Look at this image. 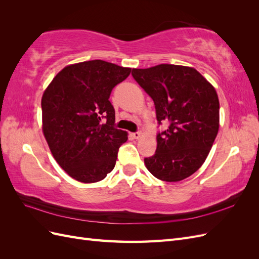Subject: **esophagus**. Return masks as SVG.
Here are the masks:
<instances>
[{
	"instance_id": "esophagus-1",
	"label": "esophagus",
	"mask_w": 259,
	"mask_h": 259,
	"mask_svg": "<svg viewBox=\"0 0 259 259\" xmlns=\"http://www.w3.org/2000/svg\"><path fill=\"white\" fill-rule=\"evenodd\" d=\"M131 136L134 138V139H139L140 137H142V133L140 132H137V133H132Z\"/></svg>"
}]
</instances>
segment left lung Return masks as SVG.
<instances>
[{
	"instance_id": "1",
	"label": "left lung",
	"mask_w": 259,
	"mask_h": 259,
	"mask_svg": "<svg viewBox=\"0 0 259 259\" xmlns=\"http://www.w3.org/2000/svg\"><path fill=\"white\" fill-rule=\"evenodd\" d=\"M132 75L150 96L159 123L156 150L145 159L150 173L167 183L180 182L205 162L219 130L216 90L192 67L162 64L133 69Z\"/></svg>"
}]
</instances>
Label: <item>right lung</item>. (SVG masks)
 I'll list each match as a JSON object with an SVG mask.
<instances>
[{
    "mask_svg": "<svg viewBox=\"0 0 259 259\" xmlns=\"http://www.w3.org/2000/svg\"><path fill=\"white\" fill-rule=\"evenodd\" d=\"M131 71L104 60L77 62L59 71L43 93L44 137L59 166L77 182H100L115 165L127 132L113 126L109 97Z\"/></svg>",
    "mask_w": 259,
    "mask_h": 259,
    "instance_id": "1",
    "label": "right lung"
}]
</instances>
